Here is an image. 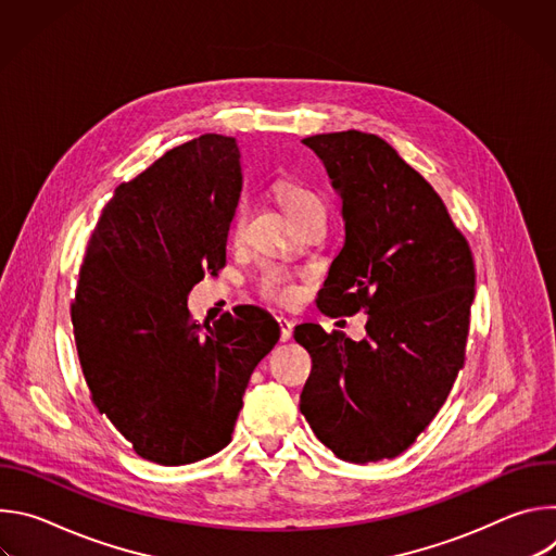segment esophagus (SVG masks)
Listing matches in <instances>:
<instances>
[{
  "mask_svg": "<svg viewBox=\"0 0 556 556\" xmlns=\"http://www.w3.org/2000/svg\"><path fill=\"white\" fill-rule=\"evenodd\" d=\"M279 330H281V341L286 343V341H290L292 339V328H294V324L292 321H288V319H283V316H279Z\"/></svg>",
  "mask_w": 556,
  "mask_h": 556,
  "instance_id": "34e87169",
  "label": "esophagus"
}]
</instances>
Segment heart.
Here are the masks:
<instances>
[{"label": "heart", "instance_id": "1", "mask_svg": "<svg viewBox=\"0 0 556 556\" xmlns=\"http://www.w3.org/2000/svg\"><path fill=\"white\" fill-rule=\"evenodd\" d=\"M277 198L283 206V211L288 213V217L294 222L309 217V215H326V204L324 200L316 195L314 191L299 187V185H279L277 187ZM242 224H244V208L240 206L235 213L232 219V237H240L242 232ZM255 288L257 294L266 301L273 303H281V305H290L296 301L299 296V286H296V277L275 264H266L257 279H255Z\"/></svg>", "mask_w": 556, "mask_h": 556}]
</instances>
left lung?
<instances>
[{
  "label": "left lung",
  "mask_w": 556,
  "mask_h": 556,
  "mask_svg": "<svg viewBox=\"0 0 556 556\" xmlns=\"http://www.w3.org/2000/svg\"><path fill=\"white\" fill-rule=\"evenodd\" d=\"M343 200L345 244L319 309L367 314V337L303 324L312 356L299 409L332 453L401 455L435 418L464 365L475 296L468 242L433 187L389 142L356 129L303 138Z\"/></svg>",
  "instance_id": "1"
}]
</instances>
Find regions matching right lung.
Returning <instances> with one entry per match:
<instances>
[{
  "label": "right lung",
  "mask_w": 556,
  "mask_h": 556,
  "mask_svg": "<svg viewBox=\"0 0 556 556\" xmlns=\"http://www.w3.org/2000/svg\"><path fill=\"white\" fill-rule=\"evenodd\" d=\"M240 193L235 138L174 147L114 191L78 273L70 314L92 403L155 464L222 451L253 369L279 341L262 307L240 305L213 326L187 307L191 288L226 264Z\"/></svg>",
  "instance_id": "add662e5"
}]
</instances>
